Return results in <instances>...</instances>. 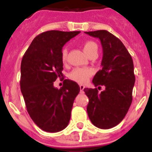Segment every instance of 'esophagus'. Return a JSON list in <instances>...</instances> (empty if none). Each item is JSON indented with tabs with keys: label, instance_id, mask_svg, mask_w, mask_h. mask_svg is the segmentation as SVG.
Segmentation results:
<instances>
[{
	"label": "esophagus",
	"instance_id": "1",
	"mask_svg": "<svg viewBox=\"0 0 152 152\" xmlns=\"http://www.w3.org/2000/svg\"><path fill=\"white\" fill-rule=\"evenodd\" d=\"M79 87H80L81 91H83L84 88H85V86H84V85H80V86H79Z\"/></svg>",
	"mask_w": 152,
	"mask_h": 152
}]
</instances>
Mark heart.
I'll use <instances>...</instances> for the list:
<instances>
[{
	"instance_id": "1",
	"label": "heart",
	"mask_w": 152,
	"mask_h": 152,
	"mask_svg": "<svg viewBox=\"0 0 152 152\" xmlns=\"http://www.w3.org/2000/svg\"><path fill=\"white\" fill-rule=\"evenodd\" d=\"M83 50L87 53L88 56H90L91 53H95L98 51V46L97 44L93 41H87L83 44ZM67 54L68 51L66 48H64L61 52V58L63 62L66 61L67 59ZM93 74V70L90 68H76L71 73L69 74V77L72 80L75 81L79 83H86Z\"/></svg>"
}]
</instances>
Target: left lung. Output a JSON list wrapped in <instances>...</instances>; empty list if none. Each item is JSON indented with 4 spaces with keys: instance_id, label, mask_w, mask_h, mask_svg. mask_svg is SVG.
<instances>
[{
    "instance_id": "1",
    "label": "left lung",
    "mask_w": 152,
    "mask_h": 152,
    "mask_svg": "<svg viewBox=\"0 0 152 152\" xmlns=\"http://www.w3.org/2000/svg\"><path fill=\"white\" fill-rule=\"evenodd\" d=\"M85 33L100 40L102 69L94 76L92 83L96 87H105L100 93L97 88L83 90L89 98L87 114L95 126L110 129L124 119L132 103L134 63L122 42L110 32L100 30Z\"/></svg>"
}]
</instances>
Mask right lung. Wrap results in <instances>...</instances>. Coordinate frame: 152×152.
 Segmentation results:
<instances>
[{"mask_svg": "<svg viewBox=\"0 0 152 152\" xmlns=\"http://www.w3.org/2000/svg\"><path fill=\"white\" fill-rule=\"evenodd\" d=\"M79 33L43 32L33 39L22 60L20 87L26 110L46 132H59L68 126L73 104L80 91L78 84L69 79H65L60 89L53 86L57 77H63V46Z\"/></svg>", "mask_w": 152, "mask_h": 152, "instance_id": "1", "label": "right lung"}]
</instances>
